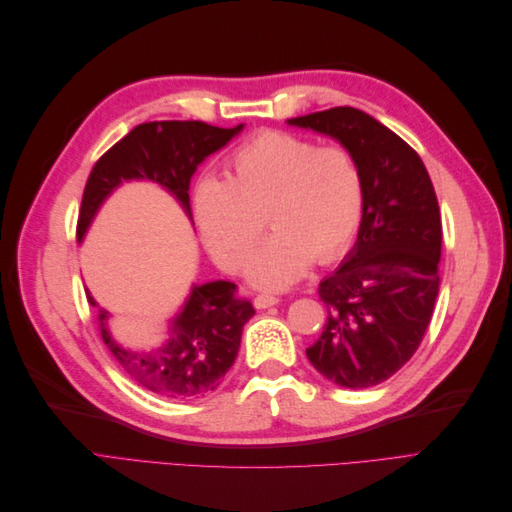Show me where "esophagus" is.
<instances>
[{
  "instance_id": "1",
  "label": "esophagus",
  "mask_w": 512,
  "mask_h": 512,
  "mask_svg": "<svg viewBox=\"0 0 512 512\" xmlns=\"http://www.w3.org/2000/svg\"><path fill=\"white\" fill-rule=\"evenodd\" d=\"M277 303H280V299L273 297V294H265V292H262V294H256V297H254V305H256L258 309H267V307L277 305Z\"/></svg>"
}]
</instances>
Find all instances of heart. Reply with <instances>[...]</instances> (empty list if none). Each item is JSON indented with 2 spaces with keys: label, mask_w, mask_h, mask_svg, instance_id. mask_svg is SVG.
Listing matches in <instances>:
<instances>
[{
  "label": "heart",
  "mask_w": 512,
  "mask_h": 512,
  "mask_svg": "<svg viewBox=\"0 0 512 512\" xmlns=\"http://www.w3.org/2000/svg\"><path fill=\"white\" fill-rule=\"evenodd\" d=\"M230 179L203 177L194 188V218L209 254L241 271L262 230L275 226L250 265L252 282L286 288L316 262L350 250L365 218V175L344 145L265 130L230 156Z\"/></svg>",
  "instance_id": "heart-1"
}]
</instances>
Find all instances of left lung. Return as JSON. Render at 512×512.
<instances>
[{
    "label": "left lung",
    "mask_w": 512,
    "mask_h": 512,
    "mask_svg": "<svg viewBox=\"0 0 512 512\" xmlns=\"http://www.w3.org/2000/svg\"><path fill=\"white\" fill-rule=\"evenodd\" d=\"M348 147L365 175V218L354 250L318 294L327 322L307 359L346 389L389 380L423 342L440 288L442 220L418 153L352 106L288 119Z\"/></svg>",
    "instance_id": "8db88e82"
}]
</instances>
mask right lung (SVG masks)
<instances>
[{
    "mask_svg": "<svg viewBox=\"0 0 512 512\" xmlns=\"http://www.w3.org/2000/svg\"><path fill=\"white\" fill-rule=\"evenodd\" d=\"M243 126L218 128L205 121H149L136 126L94 164L83 192L76 237L83 239L102 200L121 181L151 179L160 183L190 215V179L196 166L224 147ZM98 307V329L126 374L147 391L164 397H198L220 386L237 359L243 324L256 309L239 297L230 282L194 286L183 312L170 327L166 346L134 352L119 346L106 331L108 312Z\"/></svg>",
    "mask_w": 512,
    "mask_h": 512,
    "instance_id": "add662e5",
    "label": "right lung"
}]
</instances>
